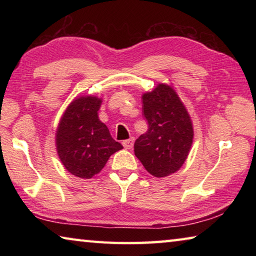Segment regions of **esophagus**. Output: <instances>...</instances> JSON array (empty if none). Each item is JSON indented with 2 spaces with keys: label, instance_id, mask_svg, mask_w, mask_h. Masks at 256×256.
Instances as JSON below:
<instances>
[{
  "label": "esophagus",
  "instance_id": "obj_1",
  "mask_svg": "<svg viewBox=\"0 0 256 256\" xmlns=\"http://www.w3.org/2000/svg\"><path fill=\"white\" fill-rule=\"evenodd\" d=\"M122 144L125 149H132L134 144V138H130L128 140H124Z\"/></svg>",
  "mask_w": 256,
  "mask_h": 256
}]
</instances>
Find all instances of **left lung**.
I'll use <instances>...</instances> for the list:
<instances>
[{
	"instance_id": "1",
	"label": "left lung",
	"mask_w": 256,
	"mask_h": 256,
	"mask_svg": "<svg viewBox=\"0 0 256 256\" xmlns=\"http://www.w3.org/2000/svg\"><path fill=\"white\" fill-rule=\"evenodd\" d=\"M146 133L136 138L134 154L154 177L172 174L183 166L193 141V126L185 106L170 86L159 84L142 96Z\"/></svg>"
}]
</instances>
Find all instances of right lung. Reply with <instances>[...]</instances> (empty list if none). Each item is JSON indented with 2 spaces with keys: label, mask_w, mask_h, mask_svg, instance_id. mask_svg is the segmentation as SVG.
<instances>
[{
  "label": "right lung",
  "mask_w": 256,
  "mask_h": 256,
  "mask_svg": "<svg viewBox=\"0 0 256 256\" xmlns=\"http://www.w3.org/2000/svg\"><path fill=\"white\" fill-rule=\"evenodd\" d=\"M100 104V99L92 96L73 100L56 132L60 162L68 172L80 178H92L102 170L112 154L123 149L98 118Z\"/></svg>",
  "instance_id": "right-lung-1"
}]
</instances>
